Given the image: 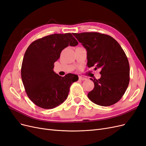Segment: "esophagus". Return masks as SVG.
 <instances>
[{
	"label": "esophagus",
	"instance_id": "1",
	"mask_svg": "<svg viewBox=\"0 0 146 146\" xmlns=\"http://www.w3.org/2000/svg\"><path fill=\"white\" fill-rule=\"evenodd\" d=\"M78 79H79V80H86V78L80 76V77H78Z\"/></svg>",
	"mask_w": 146,
	"mask_h": 146
}]
</instances>
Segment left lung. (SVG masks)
Returning a JSON list of instances; mask_svg holds the SVG:
<instances>
[{
  "label": "left lung",
  "mask_w": 146,
  "mask_h": 146,
  "mask_svg": "<svg viewBox=\"0 0 146 146\" xmlns=\"http://www.w3.org/2000/svg\"><path fill=\"white\" fill-rule=\"evenodd\" d=\"M87 51V66L101 69V77L92 80L94 88L88 94L92 102L112 105L124 94L130 81L129 60L119 44L111 36L98 32L74 33Z\"/></svg>",
  "instance_id": "8db88e82"
}]
</instances>
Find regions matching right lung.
<instances>
[{"instance_id":"right-lung-1","label":"right lung","mask_w":146,"mask_h":146,"mask_svg":"<svg viewBox=\"0 0 146 146\" xmlns=\"http://www.w3.org/2000/svg\"><path fill=\"white\" fill-rule=\"evenodd\" d=\"M78 44L71 33H56L33 41L25 51L22 80L29 99L39 107L54 108L67 99L70 85L78 77L73 74L61 77L53 69L61 51Z\"/></svg>"}]
</instances>
